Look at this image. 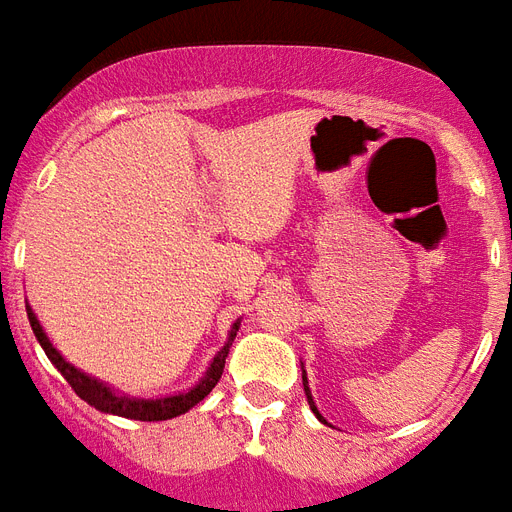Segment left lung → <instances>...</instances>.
<instances>
[{"label": "left lung", "mask_w": 512, "mask_h": 512, "mask_svg": "<svg viewBox=\"0 0 512 512\" xmlns=\"http://www.w3.org/2000/svg\"><path fill=\"white\" fill-rule=\"evenodd\" d=\"M303 388H305V396H308V404H311L313 414H316V417H319V420L324 422V417H321V414H319V409H316V404H313V396H311V390H308V380H305V372H303Z\"/></svg>", "instance_id": "left-lung-1"}]
</instances>
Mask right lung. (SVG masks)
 <instances>
[{
	"label": "right lung",
	"mask_w": 512,
	"mask_h": 512,
	"mask_svg": "<svg viewBox=\"0 0 512 512\" xmlns=\"http://www.w3.org/2000/svg\"><path fill=\"white\" fill-rule=\"evenodd\" d=\"M26 311H28V321H31V329H34L36 340H39V345L44 348L47 358H50L52 364H55V369H58V372L66 377L68 385L74 388L76 396L82 398V401H87L90 406H95L98 412L116 414V417H127V420H140V422L172 420V417H177V414H185L188 409H191V406L199 404L204 396H209V390L215 388L217 380H220V374H223L228 348H231L233 337H236V332H239V321H236L231 329V337H228V342L223 345V350H220V353L215 356V361H212V366H209L207 377H204V380H201L196 388L188 390V393H183V396L146 401V398L119 396V393H114L111 388H106L103 382L92 380V377H87L84 372L74 369V366L68 364L66 358L60 356L58 350L52 348L50 340H47V335H44L42 327H39V321H36V316L31 313V308H26Z\"/></svg>",
	"instance_id": "add662e5"
}]
</instances>
